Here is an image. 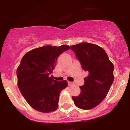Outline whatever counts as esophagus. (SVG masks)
<instances>
[{
    "mask_svg": "<svg viewBox=\"0 0 130 130\" xmlns=\"http://www.w3.org/2000/svg\"><path fill=\"white\" fill-rule=\"evenodd\" d=\"M73 85V83L70 82V81H69V82H68V85L69 86H72V85Z\"/></svg>",
    "mask_w": 130,
    "mask_h": 130,
    "instance_id": "1",
    "label": "esophagus"
}]
</instances>
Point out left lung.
Wrapping results in <instances>:
<instances>
[{"instance_id":"1","label":"left lung","mask_w":130,"mask_h":130,"mask_svg":"<svg viewBox=\"0 0 130 130\" xmlns=\"http://www.w3.org/2000/svg\"><path fill=\"white\" fill-rule=\"evenodd\" d=\"M71 49L83 70L88 72V75L84 79L85 84L80 87V94L73 96L72 99L77 107L91 109L99 105L109 92L114 81V66L105 50L96 44L83 42L72 45Z\"/></svg>"}]
</instances>
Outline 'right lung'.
I'll return each instance as SVG.
<instances>
[{
  "label": "right lung",
  "instance_id": "right-lung-1",
  "mask_svg": "<svg viewBox=\"0 0 130 130\" xmlns=\"http://www.w3.org/2000/svg\"><path fill=\"white\" fill-rule=\"evenodd\" d=\"M68 45H45L26 53L17 69L18 85L31 107L42 112H53L58 107L60 93L68 86L66 80L53 79L49 74L57 58L70 49Z\"/></svg>",
  "mask_w": 130,
  "mask_h": 130
}]
</instances>
